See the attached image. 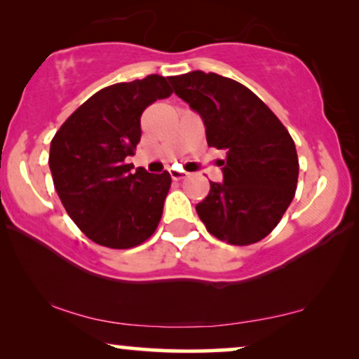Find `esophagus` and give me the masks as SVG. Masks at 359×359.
<instances>
[{"label": "esophagus", "instance_id": "obj_1", "mask_svg": "<svg viewBox=\"0 0 359 359\" xmlns=\"http://www.w3.org/2000/svg\"><path fill=\"white\" fill-rule=\"evenodd\" d=\"M168 173L171 176V180H175V181H180V180H183V178H186V176H188V173H186V171L176 168V166H173V168H170Z\"/></svg>", "mask_w": 359, "mask_h": 359}]
</instances>
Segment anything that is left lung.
I'll return each mask as SVG.
<instances>
[{
    "instance_id": "8db88e82",
    "label": "left lung",
    "mask_w": 359,
    "mask_h": 359,
    "mask_svg": "<svg viewBox=\"0 0 359 359\" xmlns=\"http://www.w3.org/2000/svg\"><path fill=\"white\" fill-rule=\"evenodd\" d=\"M178 97L198 112L209 147L225 150L222 183L196 205L209 233L230 245L266 237L291 204L299 160L274 112L247 86L217 73L170 76Z\"/></svg>"
}]
</instances>
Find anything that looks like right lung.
<instances>
[{
	"label": "right lung",
	"mask_w": 359,
	"mask_h": 359,
	"mask_svg": "<svg viewBox=\"0 0 359 359\" xmlns=\"http://www.w3.org/2000/svg\"><path fill=\"white\" fill-rule=\"evenodd\" d=\"M165 76L116 83L95 93L58 129L48 166L63 208L97 245L132 248L158 225L171 186L168 171H130L127 156L140 142V116L171 96Z\"/></svg>",
	"instance_id": "add662e5"
}]
</instances>
